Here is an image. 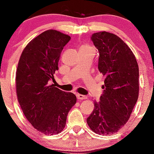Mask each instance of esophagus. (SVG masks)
I'll use <instances>...</instances> for the list:
<instances>
[{"label":"esophagus","instance_id":"34e87169","mask_svg":"<svg viewBox=\"0 0 154 154\" xmlns=\"http://www.w3.org/2000/svg\"><path fill=\"white\" fill-rule=\"evenodd\" d=\"M76 96H77V98L78 101L79 100H83V99H86V95H80V94H77V95H76Z\"/></svg>","mask_w":154,"mask_h":154}]
</instances>
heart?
<instances>
[{
    "label": "heart",
    "mask_w": 154,
    "mask_h": 154,
    "mask_svg": "<svg viewBox=\"0 0 154 154\" xmlns=\"http://www.w3.org/2000/svg\"><path fill=\"white\" fill-rule=\"evenodd\" d=\"M80 52H87V51H92L95 53V49L93 47L89 44H84L80 47Z\"/></svg>",
    "instance_id": "obj_1"
}]
</instances>
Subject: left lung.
Masks as SVG:
<instances>
[{"instance_id": "1", "label": "left lung", "mask_w": 154, "mask_h": 154, "mask_svg": "<svg viewBox=\"0 0 154 154\" xmlns=\"http://www.w3.org/2000/svg\"><path fill=\"white\" fill-rule=\"evenodd\" d=\"M99 52L98 71L104 77V92L86 122L99 135L117 132L127 123L139 93V70L131 49L116 34L100 31L91 37Z\"/></svg>"}]
</instances>
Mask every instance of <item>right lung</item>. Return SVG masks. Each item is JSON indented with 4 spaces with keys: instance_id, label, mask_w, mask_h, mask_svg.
<instances>
[{
    "instance_id": "1",
    "label": "right lung",
    "mask_w": 154,
    "mask_h": 154,
    "mask_svg": "<svg viewBox=\"0 0 154 154\" xmlns=\"http://www.w3.org/2000/svg\"><path fill=\"white\" fill-rule=\"evenodd\" d=\"M71 37L56 30L44 31L30 41L21 54L16 73L17 99L27 120L45 135L59 134L76 104L72 92L49 84L59 69L60 54Z\"/></svg>"
}]
</instances>
